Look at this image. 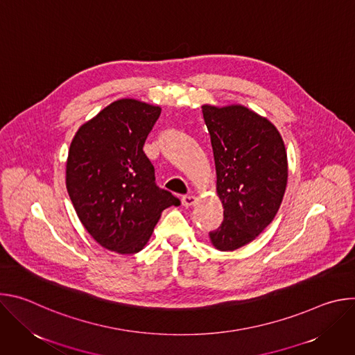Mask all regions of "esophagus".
<instances>
[{
    "label": "esophagus",
    "mask_w": 355,
    "mask_h": 355,
    "mask_svg": "<svg viewBox=\"0 0 355 355\" xmlns=\"http://www.w3.org/2000/svg\"><path fill=\"white\" fill-rule=\"evenodd\" d=\"M196 200H198V198H196L195 195H184V196L181 198L182 205H184V207H187V208H189V207L195 205V204H196Z\"/></svg>",
    "instance_id": "1"
}]
</instances>
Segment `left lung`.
I'll list each match as a JSON object with an SVG mask.
<instances>
[{
  "label": "left lung",
  "mask_w": 355,
  "mask_h": 355,
  "mask_svg": "<svg viewBox=\"0 0 355 355\" xmlns=\"http://www.w3.org/2000/svg\"><path fill=\"white\" fill-rule=\"evenodd\" d=\"M216 167L223 222L209 233L220 251L254 240L275 218L286 189L288 159L278 129L243 105H202Z\"/></svg>",
  "instance_id": "1"
}]
</instances>
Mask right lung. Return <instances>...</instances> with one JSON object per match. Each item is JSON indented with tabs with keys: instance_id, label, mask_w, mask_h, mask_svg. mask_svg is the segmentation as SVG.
Instances as JSON below:
<instances>
[{
	"instance_id": "add662e5",
	"label": "right lung",
	"mask_w": 355,
	"mask_h": 355,
	"mask_svg": "<svg viewBox=\"0 0 355 355\" xmlns=\"http://www.w3.org/2000/svg\"><path fill=\"white\" fill-rule=\"evenodd\" d=\"M162 108L133 98L118 99L74 135L66 187L85 230L103 247L133 254L148 241L162 212L181 202L156 185L143 151Z\"/></svg>"
}]
</instances>
